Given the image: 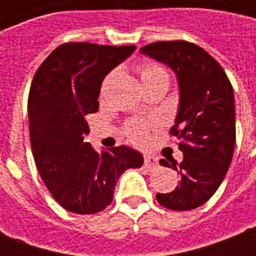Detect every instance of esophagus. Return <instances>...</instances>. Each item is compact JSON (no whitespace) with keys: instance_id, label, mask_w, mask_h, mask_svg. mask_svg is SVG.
<instances>
[{"instance_id":"34e87169","label":"esophagus","mask_w":256,"mask_h":256,"mask_svg":"<svg viewBox=\"0 0 256 256\" xmlns=\"http://www.w3.org/2000/svg\"><path fill=\"white\" fill-rule=\"evenodd\" d=\"M144 166L146 167V168H150V170H152V168H155V167L158 166V158H156V156L145 155V158H144Z\"/></svg>"}]
</instances>
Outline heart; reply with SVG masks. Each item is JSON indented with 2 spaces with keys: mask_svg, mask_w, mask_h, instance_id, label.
<instances>
[{
  "mask_svg": "<svg viewBox=\"0 0 256 256\" xmlns=\"http://www.w3.org/2000/svg\"><path fill=\"white\" fill-rule=\"evenodd\" d=\"M138 75L142 82V86L155 84V82H168V74L166 70L162 67L160 64L154 63V62L141 64L138 67ZM123 132L126 134V137L136 144H141L146 140V124L137 119L128 120L123 128Z\"/></svg>",
  "mask_w": 256,
  "mask_h": 256,
  "instance_id": "obj_1",
  "label": "heart"
}]
</instances>
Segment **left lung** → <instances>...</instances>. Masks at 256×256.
Listing matches in <instances>:
<instances>
[{
	"label": "left lung",
	"mask_w": 256,
	"mask_h": 256,
	"mask_svg": "<svg viewBox=\"0 0 256 256\" xmlns=\"http://www.w3.org/2000/svg\"><path fill=\"white\" fill-rule=\"evenodd\" d=\"M167 64L180 84V106L170 134L184 154L181 163L162 159L181 176L172 192L158 202L172 211H188L208 200L224 181L236 144L234 96L220 64L203 48L186 41L152 42L141 49Z\"/></svg>",
	"instance_id": "1"
}]
</instances>
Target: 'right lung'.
Wrapping results in <instances>:
<instances>
[{
    "mask_svg": "<svg viewBox=\"0 0 256 256\" xmlns=\"http://www.w3.org/2000/svg\"><path fill=\"white\" fill-rule=\"evenodd\" d=\"M136 50L134 45L110 46L67 42L36 70L28 93L32 156L46 188L63 208L96 214L110 206L118 178L140 168L142 155L124 145L96 152L84 137L86 115L98 111L102 79Z\"/></svg>",
    "mask_w": 256,
    "mask_h": 256,
    "instance_id": "add662e5",
    "label": "right lung"
}]
</instances>
